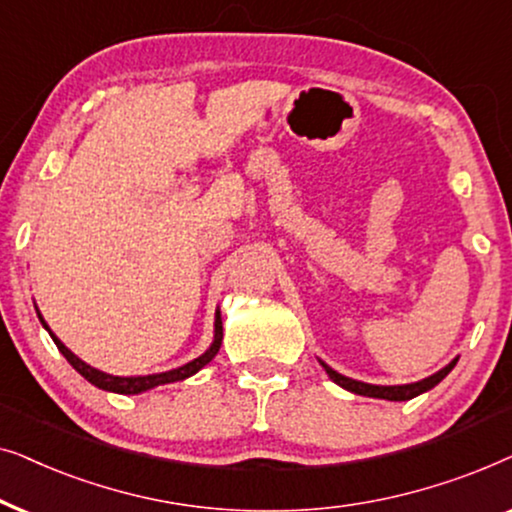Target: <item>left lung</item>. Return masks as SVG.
<instances>
[{
	"mask_svg": "<svg viewBox=\"0 0 512 512\" xmlns=\"http://www.w3.org/2000/svg\"><path fill=\"white\" fill-rule=\"evenodd\" d=\"M325 367L327 377H330L335 384H339L342 388H346V391L351 393H358V395H367V398H384V400H412L417 398L419 393H426L431 391L433 386H438L442 379L447 377L449 372H452V367L456 365V360H452L447 367H442L440 372H435L433 377L428 379H421L417 381V384H405V386H372V384H363V381H356V379H349L344 377V374H339L332 370V367H327L325 363H320Z\"/></svg>",
	"mask_w": 512,
	"mask_h": 512,
	"instance_id": "obj_1",
	"label": "left lung"
}]
</instances>
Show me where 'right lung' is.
<instances>
[{"mask_svg":"<svg viewBox=\"0 0 512 512\" xmlns=\"http://www.w3.org/2000/svg\"><path fill=\"white\" fill-rule=\"evenodd\" d=\"M39 320H42V325L49 330V325L44 323V318L39 316ZM49 335L53 337V342H56L58 351L63 353V356L67 358V363H70L74 370H77L81 377L91 381L93 386L102 388V391H114V393H124V395H135V393H142L147 391V388H154V386H161V384H170V381H180V379H187L192 377V374H196L201 370L203 365H208L210 360L215 358V353L220 351V344H222V318L220 313H217L215 318V342L210 349L203 353V356H199L196 360H192V363L177 367V370H170V372H161V374H147V377H112V374H105L100 370H95V367L86 365L84 360H79L74 353L67 349V346L60 342V339L53 335V332H49Z\"/></svg>","mask_w":512,"mask_h":512,"instance_id":"1","label":"right lung"}]
</instances>
